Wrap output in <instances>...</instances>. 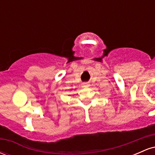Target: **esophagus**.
<instances>
[{"label": "esophagus", "instance_id": "obj_1", "mask_svg": "<svg viewBox=\"0 0 155 155\" xmlns=\"http://www.w3.org/2000/svg\"><path fill=\"white\" fill-rule=\"evenodd\" d=\"M90 86V84H89L88 83H82L81 84V87H84V88H85V87H88Z\"/></svg>", "mask_w": 155, "mask_h": 155}]
</instances>
